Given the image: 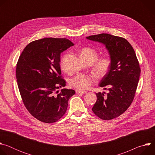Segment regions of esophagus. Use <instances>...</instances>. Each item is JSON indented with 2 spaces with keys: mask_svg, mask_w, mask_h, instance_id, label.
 I'll return each instance as SVG.
<instances>
[{
  "mask_svg": "<svg viewBox=\"0 0 155 155\" xmlns=\"http://www.w3.org/2000/svg\"><path fill=\"white\" fill-rule=\"evenodd\" d=\"M76 93L77 94H86V91H78V90H77L76 91Z\"/></svg>",
  "mask_w": 155,
  "mask_h": 155,
  "instance_id": "1",
  "label": "esophagus"
}]
</instances>
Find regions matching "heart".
<instances>
[{"label":"heart","instance_id":"1","mask_svg":"<svg viewBox=\"0 0 155 155\" xmlns=\"http://www.w3.org/2000/svg\"><path fill=\"white\" fill-rule=\"evenodd\" d=\"M80 56L85 62L93 63V71L99 77H104L107 75L112 65V57L109 55L104 56L99 59L98 52L94 48H84L80 51ZM65 56L60 61V66L63 71H65ZM96 78L91 75L78 74L69 81L70 86L79 91L86 90L90 86L94 84Z\"/></svg>","mask_w":155,"mask_h":155}]
</instances>
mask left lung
Instances as JSON below:
<instances>
[{
  "instance_id": "1",
  "label": "left lung",
  "mask_w": 155,
  "mask_h": 155,
  "mask_svg": "<svg viewBox=\"0 0 155 155\" xmlns=\"http://www.w3.org/2000/svg\"><path fill=\"white\" fill-rule=\"evenodd\" d=\"M105 45L112 59L111 69L99 86L109 93H96L94 114L104 120H112L123 114L134 100L139 80L140 68L134 48L124 38L108 34L86 37Z\"/></svg>"
}]
</instances>
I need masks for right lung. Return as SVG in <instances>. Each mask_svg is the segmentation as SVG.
Segmentation results:
<instances>
[{"instance_id": "1", "label": "right lung", "mask_w": 155, "mask_h": 155, "mask_svg": "<svg viewBox=\"0 0 155 155\" xmlns=\"http://www.w3.org/2000/svg\"><path fill=\"white\" fill-rule=\"evenodd\" d=\"M74 45L67 38H44L29 43L16 64V77L20 95L28 112L47 123L58 121L65 114L73 90L65 86L61 75L60 55Z\"/></svg>"}]
</instances>
